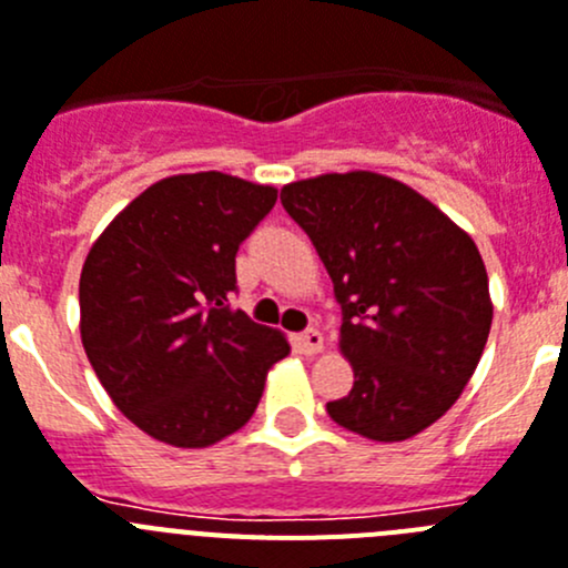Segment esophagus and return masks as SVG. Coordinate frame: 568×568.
Returning a JSON list of instances; mask_svg holds the SVG:
<instances>
[{"label":"esophagus","instance_id":"34e87169","mask_svg":"<svg viewBox=\"0 0 568 568\" xmlns=\"http://www.w3.org/2000/svg\"><path fill=\"white\" fill-rule=\"evenodd\" d=\"M294 348L303 354H320L323 352V334H320L317 328H305L303 334L294 337Z\"/></svg>","mask_w":568,"mask_h":568}]
</instances>
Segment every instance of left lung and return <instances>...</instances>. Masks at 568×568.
Instances as JSON below:
<instances>
[{"label":"left lung","instance_id":"obj_1","mask_svg":"<svg viewBox=\"0 0 568 568\" xmlns=\"http://www.w3.org/2000/svg\"><path fill=\"white\" fill-rule=\"evenodd\" d=\"M283 209L317 248L343 308L352 392L332 420L368 440H408L455 406L491 328L475 240L437 205L372 171L285 185Z\"/></svg>","mask_w":568,"mask_h":568}]
</instances>
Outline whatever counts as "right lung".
I'll return each mask as SVG.
<instances>
[{"label": "right lung", "mask_w": 568, "mask_h": 568, "mask_svg": "<svg viewBox=\"0 0 568 568\" xmlns=\"http://www.w3.org/2000/svg\"><path fill=\"white\" fill-rule=\"evenodd\" d=\"M277 189L220 171L142 191L93 243L79 277L82 345L128 420L180 448L245 426L268 368L291 352L280 332L231 308L236 251Z\"/></svg>", "instance_id": "add662e5"}]
</instances>
